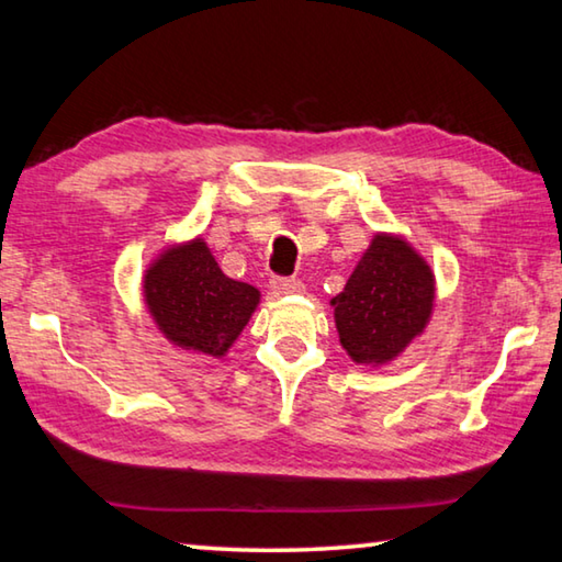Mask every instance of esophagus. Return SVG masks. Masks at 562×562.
I'll list each match as a JSON object with an SVG mask.
<instances>
[{
	"mask_svg": "<svg viewBox=\"0 0 562 562\" xmlns=\"http://www.w3.org/2000/svg\"><path fill=\"white\" fill-rule=\"evenodd\" d=\"M270 288H272V292H278V294H300V292H304V284L300 280H294V278H272Z\"/></svg>",
	"mask_w": 562,
	"mask_h": 562,
	"instance_id": "34e87169",
	"label": "esophagus"
}]
</instances>
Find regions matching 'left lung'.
<instances>
[{
  "instance_id": "obj_1",
  "label": "left lung",
  "mask_w": 562,
  "mask_h": 562,
  "mask_svg": "<svg viewBox=\"0 0 562 562\" xmlns=\"http://www.w3.org/2000/svg\"><path fill=\"white\" fill-rule=\"evenodd\" d=\"M331 304L347 355L357 364H386L429 322L434 272L402 237L374 235Z\"/></svg>"
}]
</instances>
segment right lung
Listing matches in <instances>:
<instances>
[{
  "label": "right lung",
  "mask_w": 562,
  "mask_h": 562,
  "mask_svg": "<svg viewBox=\"0 0 562 562\" xmlns=\"http://www.w3.org/2000/svg\"><path fill=\"white\" fill-rule=\"evenodd\" d=\"M144 300L158 329L173 345L223 357L260 302L247 282L217 268L203 237L168 247L144 278Z\"/></svg>",
  "instance_id": "right-lung-1"
}]
</instances>
